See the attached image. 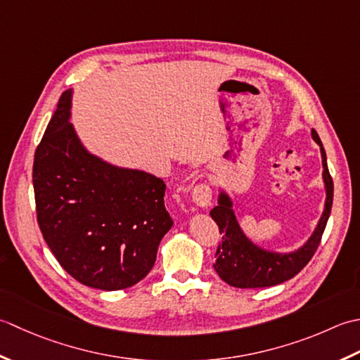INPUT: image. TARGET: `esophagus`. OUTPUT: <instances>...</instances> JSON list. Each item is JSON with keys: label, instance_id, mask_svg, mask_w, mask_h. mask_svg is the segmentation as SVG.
<instances>
[{"label": "esophagus", "instance_id": "1", "mask_svg": "<svg viewBox=\"0 0 360 360\" xmlns=\"http://www.w3.org/2000/svg\"><path fill=\"white\" fill-rule=\"evenodd\" d=\"M211 189L208 185H199L193 189V200L197 207L207 208L211 205Z\"/></svg>", "mask_w": 360, "mask_h": 360}]
</instances>
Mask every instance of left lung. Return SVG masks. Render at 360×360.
<instances>
[{
  "label": "left lung",
  "mask_w": 360,
  "mask_h": 360,
  "mask_svg": "<svg viewBox=\"0 0 360 360\" xmlns=\"http://www.w3.org/2000/svg\"><path fill=\"white\" fill-rule=\"evenodd\" d=\"M311 136L320 146L321 166H323L321 177H323L326 197L323 212H321L312 234L297 250L275 252L255 244L240 229L236 212L233 210L231 195L224 188H219L217 205L210 211V216L214 219L219 231L222 234V245L217 248L214 270L233 288L253 289L281 284L295 276L311 261L317 250L321 234H323L329 214H331L334 185L328 171L326 152L314 129L311 130Z\"/></svg>",
  "instance_id": "8db88e82"
}]
</instances>
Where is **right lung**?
Masks as SVG:
<instances>
[{
	"mask_svg": "<svg viewBox=\"0 0 360 360\" xmlns=\"http://www.w3.org/2000/svg\"><path fill=\"white\" fill-rule=\"evenodd\" d=\"M72 88L58 99L34 157L37 219L58 264L88 288L139 283L172 219L165 181L110 163L85 148L71 124Z\"/></svg>",
	"mask_w": 360,
	"mask_h": 360,
	"instance_id": "add662e5",
	"label": "right lung"
}]
</instances>
